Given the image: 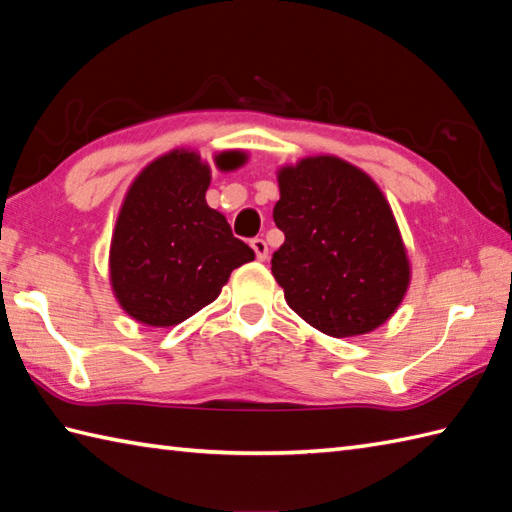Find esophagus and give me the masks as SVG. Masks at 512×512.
Masks as SVG:
<instances>
[{
  "label": "esophagus",
  "mask_w": 512,
  "mask_h": 512,
  "mask_svg": "<svg viewBox=\"0 0 512 512\" xmlns=\"http://www.w3.org/2000/svg\"><path fill=\"white\" fill-rule=\"evenodd\" d=\"M249 245H252V249L256 252V258H258V260H267L269 247H267V243H265V238H252V241H249Z\"/></svg>",
  "instance_id": "34e87169"
}]
</instances>
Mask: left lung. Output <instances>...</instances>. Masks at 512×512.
Wrapping results in <instances>:
<instances>
[{"mask_svg":"<svg viewBox=\"0 0 512 512\" xmlns=\"http://www.w3.org/2000/svg\"><path fill=\"white\" fill-rule=\"evenodd\" d=\"M274 208L285 243L271 274L302 320L331 337L381 326L410 285V263L377 184L331 155L306 157L278 175Z\"/></svg>","mask_w":512,"mask_h":512,"instance_id":"1","label":"left lung"}]
</instances>
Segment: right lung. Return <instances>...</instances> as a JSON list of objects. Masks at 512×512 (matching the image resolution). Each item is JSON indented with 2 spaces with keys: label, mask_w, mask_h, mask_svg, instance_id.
Here are the masks:
<instances>
[{
  "label": "right lung",
  "mask_w": 512,
  "mask_h": 512,
  "mask_svg": "<svg viewBox=\"0 0 512 512\" xmlns=\"http://www.w3.org/2000/svg\"><path fill=\"white\" fill-rule=\"evenodd\" d=\"M245 155L217 157L234 170ZM210 168L197 153L173 151L146 166L129 188L111 241V285L120 306L149 326H175L217 300L254 249L206 203Z\"/></svg>",
  "instance_id": "obj_1"
}]
</instances>
